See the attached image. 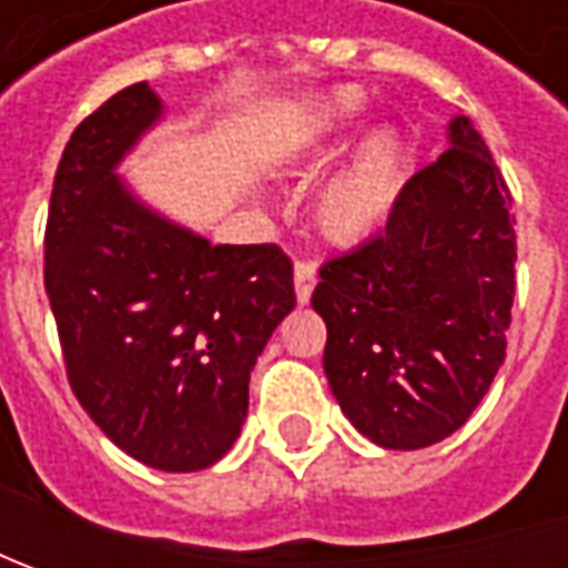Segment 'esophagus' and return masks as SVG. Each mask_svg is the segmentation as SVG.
Wrapping results in <instances>:
<instances>
[{"mask_svg": "<svg viewBox=\"0 0 568 568\" xmlns=\"http://www.w3.org/2000/svg\"><path fill=\"white\" fill-rule=\"evenodd\" d=\"M294 287H296V303H310L313 287H316V265H313V262H296Z\"/></svg>", "mask_w": 568, "mask_h": 568, "instance_id": "esophagus-1", "label": "esophagus"}]
</instances>
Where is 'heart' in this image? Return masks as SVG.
<instances>
[{"instance_id":"obj_1","label":"heart","mask_w":568,"mask_h":568,"mask_svg":"<svg viewBox=\"0 0 568 568\" xmlns=\"http://www.w3.org/2000/svg\"><path fill=\"white\" fill-rule=\"evenodd\" d=\"M363 113V94L341 88L318 100L303 122L300 154L318 158L354 129ZM404 186V139L395 125H373L351 148L344 164L316 192L318 230L335 243H361L388 221Z\"/></svg>"}]
</instances>
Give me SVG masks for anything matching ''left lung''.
<instances>
[{
  "label": "left lung",
  "instance_id": "8db88e82",
  "mask_svg": "<svg viewBox=\"0 0 568 568\" xmlns=\"http://www.w3.org/2000/svg\"><path fill=\"white\" fill-rule=\"evenodd\" d=\"M414 173L385 233L322 265L325 376L351 424L382 448H426L465 426L506 361L513 195L468 116Z\"/></svg>",
  "mask_w": 568,
  "mask_h": 568
}]
</instances>
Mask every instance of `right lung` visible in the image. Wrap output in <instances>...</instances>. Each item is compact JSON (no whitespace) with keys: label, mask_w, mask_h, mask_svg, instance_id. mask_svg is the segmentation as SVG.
I'll return each mask as SVG.
<instances>
[{"label":"right lung","mask_w":568,"mask_h":568,"mask_svg":"<svg viewBox=\"0 0 568 568\" xmlns=\"http://www.w3.org/2000/svg\"><path fill=\"white\" fill-rule=\"evenodd\" d=\"M164 120L148 81L72 132L55 170L43 281L65 373L88 417L148 468L189 474L227 455L250 373L296 306L294 265L262 246H214L120 176Z\"/></svg>","instance_id":"add662e5"}]
</instances>
